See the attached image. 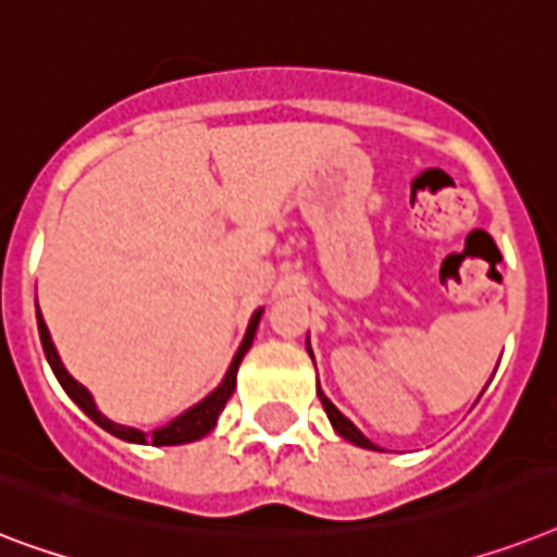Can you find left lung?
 <instances>
[{"mask_svg": "<svg viewBox=\"0 0 557 557\" xmlns=\"http://www.w3.org/2000/svg\"><path fill=\"white\" fill-rule=\"evenodd\" d=\"M322 405H324V411H327V417H331L333 429L339 431L342 437H345V440H350V443H354V446H362V448H376V446H373V443H371V440L364 437L362 431L356 429L354 422H350L348 417H345V413H342L339 408H336V405L331 403V399H324V397H322Z\"/></svg>", "mask_w": 557, "mask_h": 557, "instance_id": "left-lung-1", "label": "left lung"}]
</instances>
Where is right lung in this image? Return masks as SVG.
I'll return each mask as SVG.
<instances>
[{
	"instance_id": "obj_1",
	"label": "right lung",
	"mask_w": 557,
	"mask_h": 557,
	"mask_svg": "<svg viewBox=\"0 0 557 557\" xmlns=\"http://www.w3.org/2000/svg\"><path fill=\"white\" fill-rule=\"evenodd\" d=\"M258 319H261V310H258L256 315L250 319V327H247V336H244L242 348H238V354H235L233 364H230V371H226L224 382L218 385L212 394H209L203 403H198L195 408H189L186 413H181L177 420H172L169 425H163V429L152 431V434H144V431L137 429H126V425H117V422L106 420L100 411H97L95 399H91V394H88L83 385H79L74 376H71L65 368H62L60 356H57V348H53L51 342V333H48L46 322H42V315L37 313V324H39V339H42V350H46L48 362H51L53 373H57V380H60V385L65 388V394H69L74 403L83 408V411L91 417V420L100 425V429H106L109 434H114V437L120 440H128V443H152V446H181V443H193V440H201L203 434H209V431L215 429L218 422V413L224 411L226 399L233 397L235 391V373H238V364H242L244 354L250 350L252 345V336H256V327H258Z\"/></svg>"
}]
</instances>
